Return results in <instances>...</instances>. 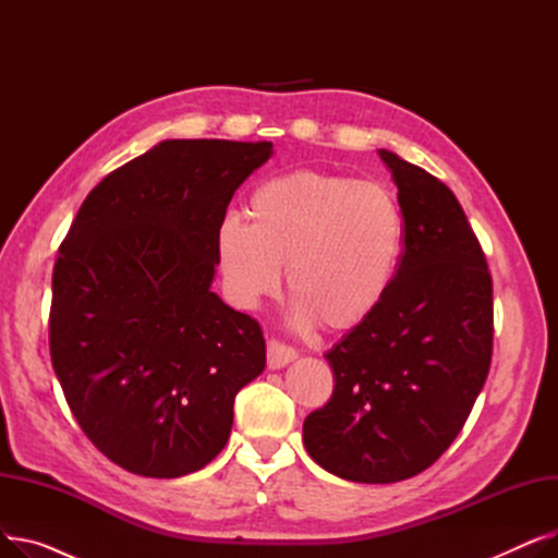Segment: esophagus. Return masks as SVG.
<instances>
[{
    "label": "esophagus",
    "mask_w": 558,
    "mask_h": 558,
    "mask_svg": "<svg viewBox=\"0 0 558 558\" xmlns=\"http://www.w3.org/2000/svg\"><path fill=\"white\" fill-rule=\"evenodd\" d=\"M296 357H299L296 348L282 343L280 339H269V343H267V364H269V368H282L289 362H294Z\"/></svg>",
    "instance_id": "1"
}]
</instances>
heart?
I'll return each mask as SVG.
<instances>
[{
    "label": "heart",
    "mask_w": 558,
    "mask_h": 558,
    "mask_svg": "<svg viewBox=\"0 0 558 558\" xmlns=\"http://www.w3.org/2000/svg\"><path fill=\"white\" fill-rule=\"evenodd\" d=\"M217 253L230 299L255 310L276 296L287 269L299 324L360 328L385 303L404 253L398 196L379 183L291 171L262 183L248 226L226 217Z\"/></svg>",
    "instance_id": "obj_1"
}]
</instances>
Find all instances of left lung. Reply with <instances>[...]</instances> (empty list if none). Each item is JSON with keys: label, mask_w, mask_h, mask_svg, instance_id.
<instances>
[{"label": "left lung", "mask_w": 558, "mask_h": 558, "mask_svg": "<svg viewBox=\"0 0 558 558\" xmlns=\"http://www.w3.org/2000/svg\"><path fill=\"white\" fill-rule=\"evenodd\" d=\"M379 156L398 185L404 253L385 303L326 353L335 391L303 423L310 457L362 484L409 480L441 457L493 355V280L457 196L425 169Z\"/></svg>", "instance_id": "8db88e82"}]
</instances>
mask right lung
<instances>
[{
    "mask_svg": "<svg viewBox=\"0 0 558 558\" xmlns=\"http://www.w3.org/2000/svg\"><path fill=\"white\" fill-rule=\"evenodd\" d=\"M271 146L165 140L85 196L58 251L53 371L85 436L133 475L210 463L234 396L267 364L257 320L210 284L228 203Z\"/></svg>",
    "mask_w": 558,
    "mask_h": 558,
    "instance_id": "right-lung-1",
    "label": "right lung"
}]
</instances>
